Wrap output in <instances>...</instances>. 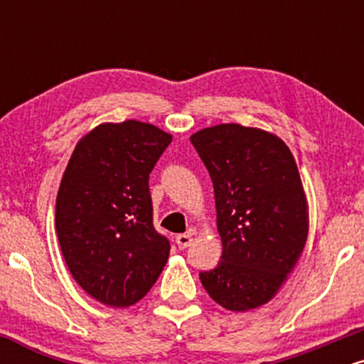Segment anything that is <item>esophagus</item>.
Returning <instances> with one entry per match:
<instances>
[{"label":"esophagus","instance_id":"34e87169","mask_svg":"<svg viewBox=\"0 0 364 364\" xmlns=\"http://www.w3.org/2000/svg\"><path fill=\"white\" fill-rule=\"evenodd\" d=\"M176 243H178V248L179 250H185L191 243H193V235H191V232H185V235H179L176 237Z\"/></svg>","mask_w":364,"mask_h":364}]
</instances>
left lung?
I'll use <instances>...</instances> for the list:
<instances>
[{"label":"left lung","instance_id":"1","mask_svg":"<svg viewBox=\"0 0 364 364\" xmlns=\"http://www.w3.org/2000/svg\"><path fill=\"white\" fill-rule=\"evenodd\" d=\"M214 183L223 260L200 274L212 299L250 311L275 298L301 257L308 200L289 147L262 128L224 123L190 136Z\"/></svg>","mask_w":364,"mask_h":364}]
</instances>
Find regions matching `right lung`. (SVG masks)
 <instances>
[{"label":"right lung","instance_id":"1","mask_svg":"<svg viewBox=\"0 0 364 364\" xmlns=\"http://www.w3.org/2000/svg\"><path fill=\"white\" fill-rule=\"evenodd\" d=\"M171 133L128 119L78 140L56 196L63 258L87 294L112 308L140 301L164 270L171 246L154 229L149 174Z\"/></svg>","mask_w":364,"mask_h":364}]
</instances>
